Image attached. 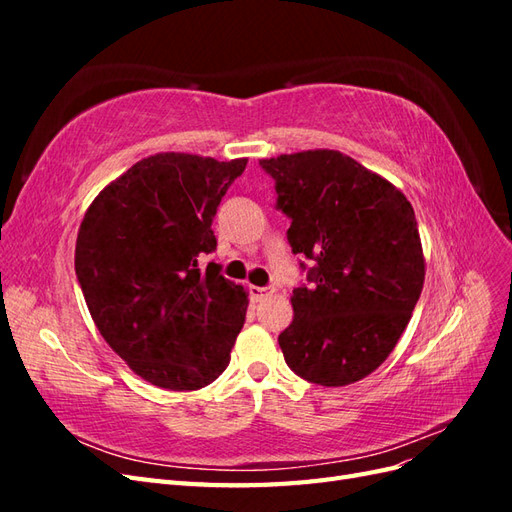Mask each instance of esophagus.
Masks as SVG:
<instances>
[{
    "mask_svg": "<svg viewBox=\"0 0 512 512\" xmlns=\"http://www.w3.org/2000/svg\"><path fill=\"white\" fill-rule=\"evenodd\" d=\"M275 290L273 288H260V286H250V297L254 299V301H262V299H267V297H271Z\"/></svg>",
    "mask_w": 512,
    "mask_h": 512,
    "instance_id": "34e87169",
    "label": "esophagus"
}]
</instances>
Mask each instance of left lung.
<instances>
[{
  "label": "left lung",
  "instance_id": "obj_1",
  "mask_svg": "<svg viewBox=\"0 0 512 512\" xmlns=\"http://www.w3.org/2000/svg\"><path fill=\"white\" fill-rule=\"evenodd\" d=\"M290 222L292 254L314 260L292 290L280 333L288 367L320 386L376 371L397 346L425 282V256L404 192L342 151L309 149L260 160ZM303 267V265H301Z\"/></svg>",
  "mask_w": 512,
  "mask_h": 512
}]
</instances>
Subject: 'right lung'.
Instances as JSON below:
<instances>
[{"mask_svg": "<svg viewBox=\"0 0 512 512\" xmlns=\"http://www.w3.org/2000/svg\"><path fill=\"white\" fill-rule=\"evenodd\" d=\"M247 158L156 153L111 181L85 211L74 269L100 335L136 376L196 391L230 363L247 292L220 267L211 222Z\"/></svg>", "mask_w": 512, "mask_h": 512, "instance_id": "obj_1", "label": "right lung"}]
</instances>
